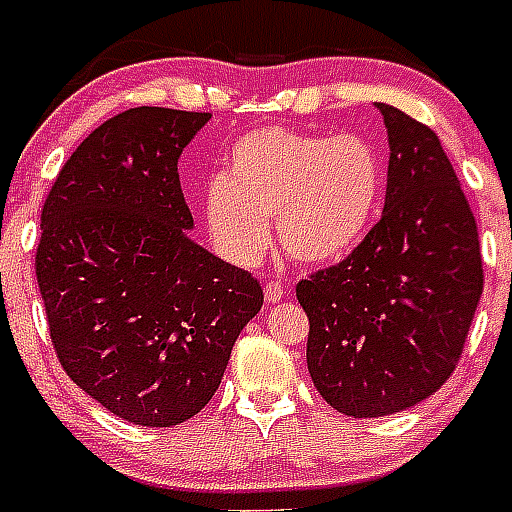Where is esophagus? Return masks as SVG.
<instances>
[{"label":"esophagus","instance_id":"34e87169","mask_svg":"<svg viewBox=\"0 0 512 512\" xmlns=\"http://www.w3.org/2000/svg\"><path fill=\"white\" fill-rule=\"evenodd\" d=\"M263 292H265V300H268V303H279L281 297L287 295V289H284V284H281L279 279L265 281Z\"/></svg>","mask_w":512,"mask_h":512}]
</instances>
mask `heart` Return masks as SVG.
Returning <instances> with one entry per match:
<instances>
[{"label":"heart","mask_w":512,"mask_h":512,"mask_svg":"<svg viewBox=\"0 0 512 512\" xmlns=\"http://www.w3.org/2000/svg\"><path fill=\"white\" fill-rule=\"evenodd\" d=\"M382 156L356 132L316 135L265 127L231 148L223 177L204 196L207 223L239 263L263 255L268 220L284 252L327 263L364 239L382 193Z\"/></svg>","instance_id":"b5f03b06"}]
</instances>
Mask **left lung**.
<instances>
[{
    "label": "left lung",
    "mask_w": 512,
    "mask_h": 512,
    "mask_svg": "<svg viewBox=\"0 0 512 512\" xmlns=\"http://www.w3.org/2000/svg\"><path fill=\"white\" fill-rule=\"evenodd\" d=\"M377 108L390 146L382 217L348 257L297 281L308 372L348 417L433 396L460 364L484 292L476 217L436 132Z\"/></svg>",
    "instance_id": "obj_1"
}]
</instances>
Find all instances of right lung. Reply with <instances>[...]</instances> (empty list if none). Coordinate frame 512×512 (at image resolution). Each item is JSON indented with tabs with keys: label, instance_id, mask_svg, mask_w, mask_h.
<instances>
[{
	"label": "right lung",
	"instance_id": "obj_1",
	"mask_svg": "<svg viewBox=\"0 0 512 512\" xmlns=\"http://www.w3.org/2000/svg\"><path fill=\"white\" fill-rule=\"evenodd\" d=\"M212 114L140 106L92 130L42 207L36 284L60 366L116 417L170 428L215 396L260 281L188 239L177 159Z\"/></svg>",
	"mask_w": 512,
	"mask_h": 512
}]
</instances>
